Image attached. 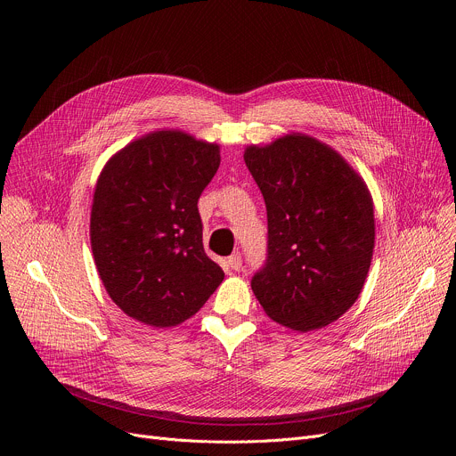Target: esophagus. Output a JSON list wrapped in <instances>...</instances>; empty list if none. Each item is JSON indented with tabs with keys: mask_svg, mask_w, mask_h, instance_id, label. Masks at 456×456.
<instances>
[{
	"mask_svg": "<svg viewBox=\"0 0 456 456\" xmlns=\"http://www.w3.org/2000/svg\"><path fill=\"white\" fill-rule=\"evenodd\" d=\"M227 264H229V267H231L232 271H240V269H241V254H240V252L231 254L229 259H227Z\"/></svg>",
	"mask_w": 456,
	"mask_h": 456,
	"instance_id": "1",
	"label": "esophagus"
}]
</instances>
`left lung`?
Returning a JSON list of instances; mask_svg holds the SVG:
<instances>
[{
	"label": "left lung",
	"instance_id": "left-lung-1",
	"mask_svg": "<svg viewBox=\"0 0 456 456\" xmlns=\"http://www.w3.org/2000/svg\"><path fill=\"white\" fill-rule=\"evenodd\" d=\"M267 208V257L250 287L267 315L306 332L359 297L375 240L361 176L332 148L289 135L243 155Z\"/></svg>",
	"mask_w": 456,
	"mask_h": 456
}]
</instances>
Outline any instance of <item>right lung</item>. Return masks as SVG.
Here are the masks:
<instances>
[{
    "mask_svg": "<svg viewBox=\"0 0 456 456\" xmlns=\"http://www.w3.org/2000/svg\"><path fill=\"white\" fill-rule=\"evenodd\" d=\"M220 167L216 144L157 132L102 169L90 238L99 276L129 317L166 329L197 314L224 280L204 250L199 199Z\"/></svg>",
    "mask_w": 456,
    "mask_h": 456,
    "instance_id": "add662e5",
    "label": "right lung"
}]
</instances>
